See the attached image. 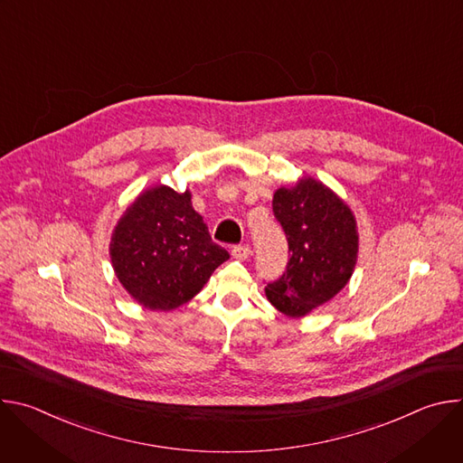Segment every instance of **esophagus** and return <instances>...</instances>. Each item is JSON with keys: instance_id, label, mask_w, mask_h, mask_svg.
Instances as JSON below:
<instances>
[{"instance_id": "1", "label": "esophagus", "mask_w": 463, "mask_h": 463, "mask_svg": "<svg viewBox=\"0 0 463 463\" xmlns=\"http://www.w3.org/2000/svg\"><path fill=\"white\" fill-rule=\"evenodd\" d=\"M250 254H252V250H250V247L245 245V243L232 247V256H234L236 260H247Z\"/></svg>"}]
</instances>
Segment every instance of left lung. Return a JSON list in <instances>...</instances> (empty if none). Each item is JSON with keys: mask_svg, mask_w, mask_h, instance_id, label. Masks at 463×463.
Wrapping results in <instances>:
<instances>
[{"mask_svg": "<svg viewBox=\"0 0 463 463\" xmlns=\"http://www.w3.org/2000/svg\"><path fill=\"white\" fill-rule=\"evenodd\" d=\"M273 214L291 256L282 277L268 282L266 295L284 315L304 317L350 280L359 247L355 220L332 190L306 177L275 192Z\"/></svg>", "mask_w": 463, "mask_h": 463, "instance_id": "8db88e82", "label": "left lung"}]
</instances>
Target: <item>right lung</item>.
<instances>
[{
    "label": "right lung",
    "mask_w": 463,
    "mask_h": 463,
    "mask_svg": "<svg viewBox=\"0 0 463 463\" xmlns=\"http://www.w3.org/2000/svg\"><path fill=\"white\" fill-rule=\"evenodd\" d=\"M117 279L145 307L168 311L202 291L229 252L213 241L190 192L156 186L141 194L109 245Z\"/></svg>",
    "instance_id": "1"
}]
</instances>
